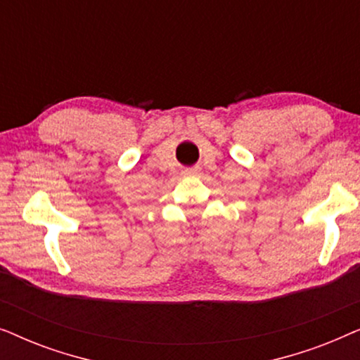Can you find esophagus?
<instances>
[{"mask_svg":"<svg viewBox=\"0 0 360 360\" xmlns=\"http://www.w3.org/2000/svg\"><path fill=\"white\" fill-rule=\"evenodd\" d=\"M186 175H198V170H196V169H193V170H190V172H188V174H186Z\"/></svg>","mask_w":360,"mask_h":360,"instance_id":"esophagus-1","label":"esophagus"}]
</instances>
